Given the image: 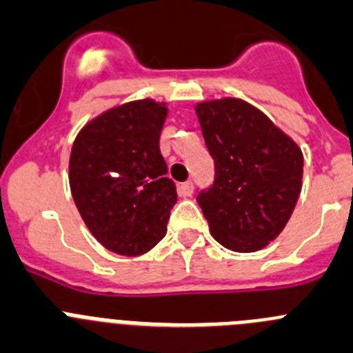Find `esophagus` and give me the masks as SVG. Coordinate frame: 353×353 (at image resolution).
<instances>
[{
    "instance_id": "esophagus-1",
    "label": "esophagus",
    "mask_w": 353,
    "mask_h": 353,
    "mask_svg": "<svg viewBox=\"0 0 353 353\" xmlns=\"http://www.w3.org/2000/svg\"><path fill=\"white\" fill-rule=\"evenodd\" d=\"M177 192H179L181 196H192L193 184L190 183V181H186V183H181L179 186H177Z\"/></svg>"
}]
</instances>
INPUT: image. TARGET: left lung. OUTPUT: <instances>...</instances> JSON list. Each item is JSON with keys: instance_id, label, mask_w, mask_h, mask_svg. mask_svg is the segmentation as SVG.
<instances>
[{"instance_id": "left-lung-1", "label": "left lung", "mask_w": 353, "mask_h": 353, "mask_svg": "<svg viewBox=\"0 0 353 353\" xmlns=\"http://www.w3.org/2000/svg\"><path fill=\"white\" fill-rule=\"evenodd\" d=\"M195 112L216 169L214 184L196 196L209 232L232 252H259L294 212L303 188V151L241 98L200 101Z\"/></svg>"}]
</instances>
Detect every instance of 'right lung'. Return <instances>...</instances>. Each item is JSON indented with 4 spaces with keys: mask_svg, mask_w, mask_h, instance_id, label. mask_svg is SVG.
Wrapping results in <instances>:
<instances>
[{
    "mask_svg": "<svg viewBox=\"0 0 353 353\" xmlns=\"http://www.w3.org/2000/svg\"><path fill=\"white\" fill-rule=\"evenodd\" d=\"M167 114L165 101H126L85 123L72 145L75 205L94 239L117 255H144L167 234L177 202L160 153Z\"/></svg>",
    "mask_w": 353,
    "mask_h": 353,
    "instance_id": "obj_1",
    "label": "right lung"
}]
</instances>
